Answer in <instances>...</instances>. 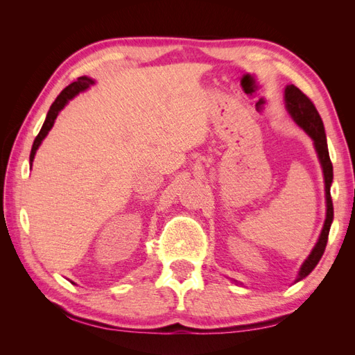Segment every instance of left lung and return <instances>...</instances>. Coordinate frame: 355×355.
<instances>
[{
  "label": "left lung",
  "instance_id": "obj_1",
  "mask_svg": "<svg viewBox=\"0 0 355 355\" xmlns=\"http://www.w3.org/2000/svg\"><path fill=\"white\" fill-rule=\"evenodd\" d=\"M284 99H286V106H287L288 114L292 115L293 120L300 127H302L304 130L311 136V139L314 141L315 151L318 154L320 163H321V167H323V173H324L326 201H327V213H326L323 231H321L320 239L313 249V252H311V254L308 256V259L304 262L302 266H300L299 275L296 278V282H299L314 270L326 249L330 225L333 220V202H331V196H330V185L333 180V166H331V161L329 157V148H327L323 120H321V116H320L318 111L315 110L313 101H311L304 92H300L293 84H290L286 87Z\"/></svg>",
  "mask_w": 355,
  "mask_h": 355
}]
</instances>
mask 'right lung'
<instances>
[{"label":"right lung","instance_id":"1","mask_svg":"<svg viewBox=\"0 0 355 355\" xmlns=\"http://www.w3.org/2000/svg\"><path fill=\"white\" fill-rule=\"evenodd\" d=\"M90 84H93V80H92V78L80 77L77 81L71 83L67 89H63V90L60 92V94L56 98V101L51 103L50 110H49V112H47V116H46V121H44V124H42L40 133L37 135L35 141H34V145H32L31 155H29V161H31V163H32V161H34L35 153H37L38 146L41 145L42 139H44V137L47 136V133L50 132V128L53 127V124H55V120H56V116H58L59 111L63 110V106H65V105L68 103V101H71L75 94H78L80 92L87 89Z\"/></svg>","mask_w":355,"mask_h":355}]
</instances>
